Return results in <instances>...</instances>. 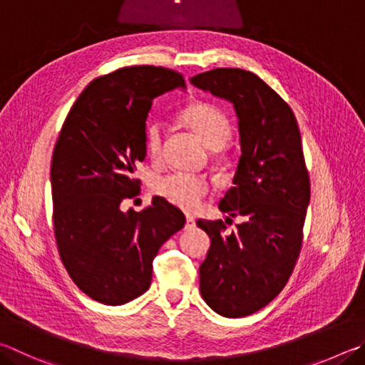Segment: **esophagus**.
<instances>
[{"label":"esophagus","instance_id":"1","mask_svg":"<svg viewBox=\"0 0 365 365\" xmlns=\"http://www.w3.org/2000/svg\"><path fill=\"white\" fill-rule=\"evenodd\" d=\"M196 227V222H195V217L187 215V222H185V230H193Z\"/></svg>","mask_w":365,"mask_h":365}]
</instances>
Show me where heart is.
Instances as JSON below:
<instances>
[{
	"mask_svg": "<svg viewBox=\"0 0 365 365\" xmlns=\"http://www.w3.org/2000/svg\"><path fill=\"white\" fill-rule=\"evenodd\" d=\"M182 121L200 137V140L209 148H220L227 143L233 132L228 116L220 108L207 102H195L182 111ZM164 125L161 121L148 124L145 132L147 150L153 160H158L163 151ZM156 195L178 209L193 212L201 207L205 196L210 193V182L201 175L170 172L155 182Z\"/></svg>",
	"mask_w": 365,
	"mask_h": 365,
	"instance_id": "b5f03b06",
	"label": "heart"
}]
</instances>
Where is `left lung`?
Instances as JSON below:
<instances>
[{"instance_id": "left-lung-1", "label": "left lung", "mask_w": 365, "mask_h": 365, "mask_svg": "<svg viewBox=\"0 0 365 365\" xmlns=\"http://www.w3.org/2000/svg\"><path fill=\"white\" fill-rule=\"evenodd\" d=\"M233 103L241 158L218 209L244 222L225 233L222 220H197L210 237L200 267L204 302L225 317H244L273 300L292 274L309 204V175L294 111L279 94L241 68H215L190 79Z\"/></svg>"}]
</instances>
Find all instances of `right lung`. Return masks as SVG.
I'll list each match as a JSON object with an SVG mask.
<instances>
[{
    "label": "right lung",
    "mask_w": 365,
    "mask_h": 365,
    "mask_svg": "<svg viewBox=\"0 0 365 365\" xmlns=\"http://www.w3.org/2000/svg\"><path fill=\"white\" fill-rule=\"evenodd\" d=\"M177 88L185 79L174 70L119 68L79 94L58 134L51 164L58 254L73 282L103 304L147 292L158 250L185 225L182 210L161 196L142 212L119 207L140 191L132 174L147 155L153 98Z\"/></svg>",
    "instance_id": "1"
}]
</instances>
